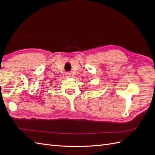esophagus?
<instances>
[{
	"label": "esophagus",
	"instance_id": "34e87169",
	"mask_svg": "<svg viewBox=\"0 0 155 155\" xmlns=\"http://www.w3.org/2000/svg\"><path fill=\"white\" fill-rule=\"evenodd\" d=\"M67 77H71V74L70 73H67Z\"/></svg>",
	"mask_w": 155,
	"mask_h": 155
}]
</instances>
